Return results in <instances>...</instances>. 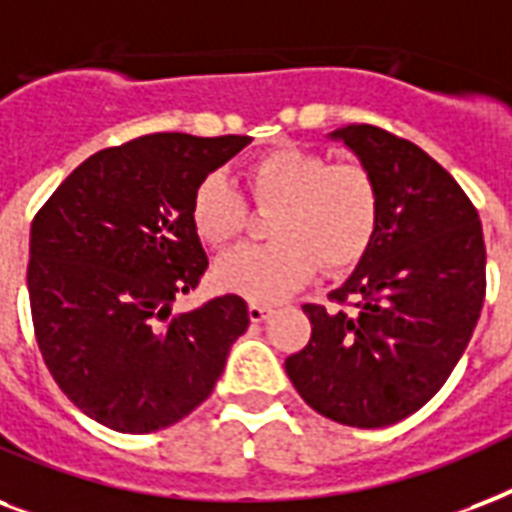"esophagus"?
<instances>
[{"instance_id": "34e87169", "label": "esophagus", "mask_w": 512, "mask_h": 512, "mask_svg": "<svg viewBox=\"0 0 512 512\" xmlns=\"http://www.w3.org/2000/svg\"><path fill=\"white\" fill-rule=\"evenodd\" d=\"M272 315V307L269 304H259V301H251L248 304V318L253 320V323H261L264 318H269Z\"/></svg>"}]
</instances>
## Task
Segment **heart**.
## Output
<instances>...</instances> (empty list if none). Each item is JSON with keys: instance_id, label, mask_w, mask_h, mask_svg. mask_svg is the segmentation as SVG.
<instances>
[{"instance_id": "1", "label": "heart", "mask_w": 512, "mask_h": 512, "mask_svg": "<svg viewBox=\"0 0 512 512\" xmlns=\"http://www.w3.org/2000/svg\"><path fill=\"white\" fill-rule=\"evenodd\" d=\"M259 205H275L272 243L224 253L213 280L221 291L272 301L310 280L318 267L344 272L374 245L382 221V194L374 173L358 162H331L326 154L283 146L256 157L245 170ZM189 219L202 243L227 245L245 224V202L221 173L194 186Z\"/></svg>"}]
</instances>
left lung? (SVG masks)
I'll return each mask as SVG.
<instances>
[{
	"label": "left lung",
	"instance_id": "left-lung-1",
	"mask_svg": "<svg viewBox=\"0 0 512 512\" xmlns=\"http://www.w3.org/2000/svg\"><path fill=\"white\" fill-rule=\"evenodd\" d=\"M331 138L374 173L382 221L328 296L339 307L304 304L312 336L285 374L318 414L374 430L419 411L462 358L486 296V245L470 197L417 144L374 125Z\"/></svg>",
	"mask_w": 512,
	"mask_h": 512
}]
</instances>
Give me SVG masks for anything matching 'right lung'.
Wrapping results in <instances>:
<instances>
[{"instance_id": "right-lung-1", "label": "right lung", "mask_w": 512, "mask_h": 512, "mask_svg": "<svg viewBox=\"0 0 512 512\" xmlns=\"http://www.w3.org/2000/svg\"><path fill=\"white\" fill-rule=\"evenodd\" d=\"M251 136L154 133L87 157L31 221L29 301L63 395L117 433L176 425L219 382L248 304L235 293L173 312L208 256L194 186Z\"/></svg>"}]
</instances>
